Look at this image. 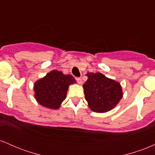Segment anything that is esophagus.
Wrapping results in <instances>:
<instances>
[{"label":"esophagus","instance_id":"1","mask_svg":"<svg viewBox=\"0 0 155 155\" xmlns=\"http://www.w3.org/2000/svg\"><path fill=\"white\" fill-rule=\"evenodd\" d=\"M76 81H77L78 83L79 84H81L82 83V80H81V78H80V77H76Z\"/></svg>","mask_w":155,"mask_h":155}]
</instances>
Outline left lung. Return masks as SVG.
I'll return each mask as SVG.
<instances>
[{"label":"left lung","instance_id":"8db88e82","mask_svg":"<svg viewBox=\"0 0 155 155\" xmlns=\"http://www.w3.org/2000/svg\"><path fill=\"white\" fill-rule=\"evenodd\" d=\"M83 84L85 99L92 111L104 113L114 108L122 97L120 84L101 73H87Z\"/></svg>","mask_w":155,"mask_h":155}]
</instances>
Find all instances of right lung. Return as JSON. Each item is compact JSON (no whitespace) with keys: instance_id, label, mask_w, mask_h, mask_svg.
<instances>
[{"instance_id":"obj_1","label":"right lung","mask_w":155,"mask_h":155,"mask_svg":"<svg viewBox=\"0 0 155 155\" xmlns=\"http://www.w3.org/2000/svg\"><path fill=\"white\" fill-rule=\"evenodd\" d=\"M76 82L71 75L54 70L35 83V97L44 107L57 109L66 97L69 85Z\"/></svg>"}]
</instances>
